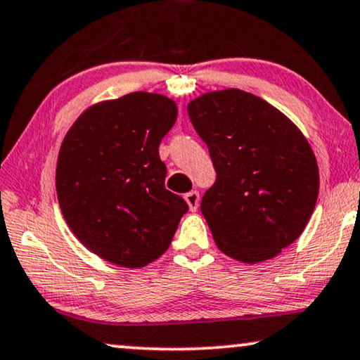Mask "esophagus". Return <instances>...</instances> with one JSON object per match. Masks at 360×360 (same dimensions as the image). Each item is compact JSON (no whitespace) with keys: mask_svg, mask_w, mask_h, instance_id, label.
<instances>
[{"mask_svg":"<svg viewBox=\"0 0 360 360\" xmlns=\"http://www.w3.org/2000/svg\"><path fill=\"white\" fill-rule=\"evenodd\" d=\"M184 200L187 202V205H189V210L191 212H195L197 209H199L200 197H199V192H197V191L187 192V194L184 195Z\"/></svg>","mask_w":360,"mask_h":360,"instance_id":"obj_1","label":"esophagus"}]
</instances>
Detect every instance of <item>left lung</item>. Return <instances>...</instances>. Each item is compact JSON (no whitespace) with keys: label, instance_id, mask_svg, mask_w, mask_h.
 <instances>
[{"label":"left lung","instance_id":"obj_1","mask_svg":"<svg viewBox=\"0 0 360 360\" xmlns=\"http://www.w3.org/2000/svg\"><path fill=\"white\" fill-rule=\"evenodd\" d=\"M217 171L200 212L221 252L256 264L302 235L315 210L320 173L302 130L279 109L229 88L187 104Z\"/></svg>","mask_w":360,"mask_h":360}]
</instances>
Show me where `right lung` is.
Segmentation results:
<instances>
[{"label":"right lung","instance_id":"1","mask_svg":"<svg viewBox=\"0 0 360 360\" xmlns=\"http://www.w3.org/2000/svg\"><path fill=\"white\" fill-rule=\"evenodd\" d=\"M176 117L173 99L136 91L93 104L65 135L55 174L60 209L101 259L136 269L169 248L187 204L165 187L158 146Z\"/></svg>","mask_w":360,"mask_h":360}]
</instances>
